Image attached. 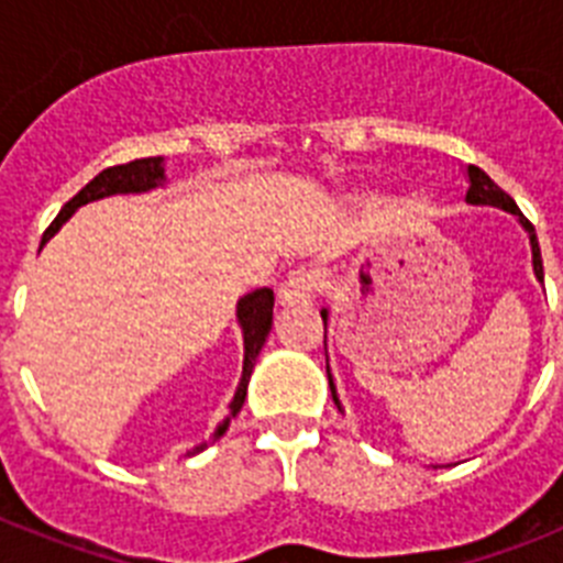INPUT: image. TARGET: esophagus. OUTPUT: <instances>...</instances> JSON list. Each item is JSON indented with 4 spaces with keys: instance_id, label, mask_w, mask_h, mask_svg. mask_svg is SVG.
I'll use <instances>...</instances> for the list:
<instances>
[{
    "instance_id": "1",
    "label": "esophagus",
    "mask_w": 563,
    "mask_h": 563,
    "mask_svg": "<svg viewBox=\"0 0 563 563\" xmlns=\"http://www.w3.org/2000/svg\"><path fill=\"white\" fill-rule=\"evenodd\" d=\"M318 287H321V276L316 271H305L301 267V271H292L282 282V287H278V301L282 305H307V301L316 298Z\"/></svg>"
}]
</instances>
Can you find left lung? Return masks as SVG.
I'll use <instances>...</instances> for the list:
<instances>
[{"label": "left lung", "mask_w": 563, "mask_h": 563, "mask_svg": "<svg viewBox=\"0 0 563 563\" xmlns=\"http://www.w3.org/2000/svg\"><path fill=\"white\" fill-rule=\"evenodd\" d=\"M465 202H467V206H494V208H501V211H507V213H514L516 220L521 222V228L527 231V236H530V247H533V273H536V278H539V282H544V265H541V251H539V239H536V228L525 220V213L519 211V206L514 202V197L501 191V188L496 186V183L490 180V177H487V174L482 172L479 166H467ZM321 318H324V330H327V318H330V312L321 310ZM327 377H330L332 400L338 402L335 383H332V375H330V363H327ZM338 409H341V402H338Z\"/></svg>", "instance_id": "left-lung-1"}]
</instances>
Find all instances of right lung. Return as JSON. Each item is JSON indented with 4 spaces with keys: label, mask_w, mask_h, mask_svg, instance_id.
Segmentation results:
<instances>
[{
    "label": "right lung",
    "mask_w": 563,
    "mask_h": 563,
    "mask_svg": "<svg viewBox=\"0 0 563 563\" xmlns=\"http://www.w3.org/2000/svg\"><path fill=\"white\" fill-rule=\"evenodd\" d=\"M166 183V168H163V157H143V161H132V163H123V166H109L103 168L98 177L87 183L81 191L67 202V206L58 211V217L49 222V228L44 231L42 236V245L49 242V239L56 236L58 228L73 217L81 206L92 200H103V197H112V194H143V191H152V188L163 186ZM236 318H239V327H242V341H245V363H242V377H239V386H236V395L231 400V415L217 426L213 431L211 442L220 440L222 434L228 431V422L239 415L242 409V402H245L247 395V380H251V372L256 366V357L265 346L267 335H271V327H273V290L271 287H262V290H253L247 296L239 298L236 305ZM208 445V442H206ZM206 445L194 451H202Z\"/></svg>",
    "instance_id": "1"
}]
</instances>
